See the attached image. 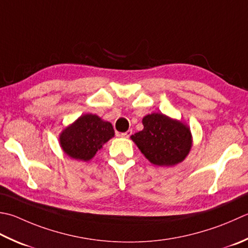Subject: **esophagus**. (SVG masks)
<instances>
[{
	"label": "esophagus",
	"instance_id": "obj_1",
	"mask_svg": "<svg viewBox=\"0 0 248 248\" xmlns=\"http://www.w3.org/2000/svg\"><path fill=\"white\" fill-rule=\"evenodd\" d=\"M131 134H132V130H128L127 132H123V133H120L119 134V137H121V138H130L131 137Z\"/></svg>",
	"mask_w": 248,
	"mask_h": 248
}]
</instances>
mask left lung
<instances>
[{
    "label": "left lung",
    "mask_w": 248,
    "mask_h": 248,
    "mask_svg": "<svg viewBox=\"0 0 248 248\" xmlns=\"http://www.w3.org/2000/svg\"><path fill=\"white\" fill-rule=\"evenodd\" d=\"M144 129L131 137L140 152L156 166H174L183 161L191 148L187 125L159 113L143 118Z\"/></svg>",
    "instance_id": "obj_1"
}]
</instances>
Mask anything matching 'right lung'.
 Returning a JSON list of instances; mask_svg holds the SVG:
<instances>
[{
  "label": "right lung",
  "mask_w": 248,
  "mask_h": 248,
  "mask_svg": "<svg viewBox=\"0 0 248 248\" xmlns=\"http://www.w3.org/2000/svg\"><path fill=\"white\" fill-rule=\"evenodd\" d=\"M114 134L113 125L108 121L86 114L63 131L60 144L67 156L88 161Z\"/></svg>",
  "instance_id": "add662e5"
}]
</instances>
